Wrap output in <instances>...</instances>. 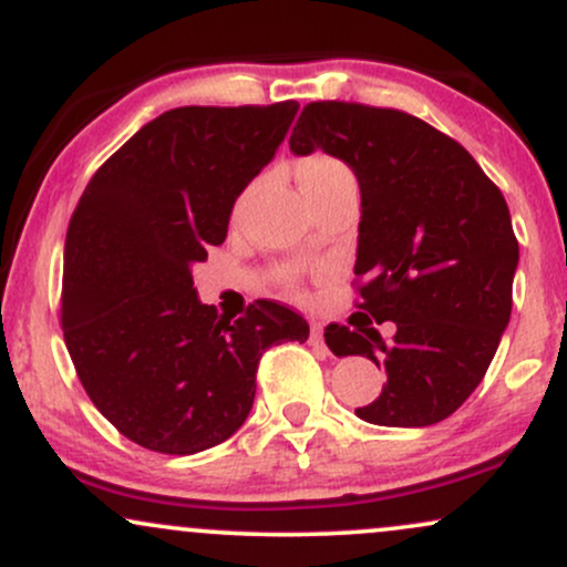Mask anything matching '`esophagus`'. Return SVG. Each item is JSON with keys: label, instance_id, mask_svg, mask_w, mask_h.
<instances>
[{"label": "esophagus", "instance_id": "obj_1", "mask_svg": "<svg viewBox=\"0 0 567 567\" xmlns=\"http://www.w3.org/2000/svg\"><path fill=\"white\" fill-rule=\"evenodd\" d=\"M310 342L323 348V327H321V323H313V327H310Z\"/></svg>", "mask_w": 567, "mask_h": 567}]
</instances>
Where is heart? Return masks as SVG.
I'll return each instance as SVG.
<instances>
[{
	"label": "heart",
	"instance_id": "b5f03b06",
	"mask_svg": "<svg viewBox=\"0 0 567 567\" xmlns=\"http://www.w3.org/2000/svg\"><path fill=\"white\" fill-rule=\"evenodd\" d=\"M346 179H353V171L348 168L340 157L327 155V152H310V155H305L302 161L297 163V182H300L302 193L308 195V198H313L321 189ZM284 281L289 286H297V270L286 267Z\"/></svg>",
	"mask_w": 567,
	"mask_h": 567
}]
</instances>
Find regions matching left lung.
Wrapping results in <instances>:
<instances>
[{"label":"left lung","instance_id":"1","mask_svg":"<svg viewBox=\"0 0 567 567\" xmlns=\"http://www.w3.org/2000/svg\"><path fill=\"white\" fill-rule=\"evenodd\" d=\"M289 146L340 157L361 187L364 323L323 329L334 355H367L388 374L355 415L402 429L444 421L482 383L512 316L519 244L504 195L455 138L388 106L313 101ZM372 320H393L398 334L383 341Z\"/></svg>","mask_w":567,"mask_h":567}]
</instances>
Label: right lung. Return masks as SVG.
<instances>
[{"instance_id":"add662e5","label":"right lung","mask_w":567,"mask_h":567,"mask_svg":"<svg viewBox=\"0 0 567 567\" xmlns=\"http://www.w3.org/2000/svg\"><path fill=\"white\" fill-rule=\"evenodd\" d=\"M300 104L179 106L87 182L63 246L61 329L95 410L131 442L193 455L249 417L270 346L305 342L300 313L257 300L216 316L193 265L225 244L235 198L284 142Z\"/></svg>"}]
</instances>
